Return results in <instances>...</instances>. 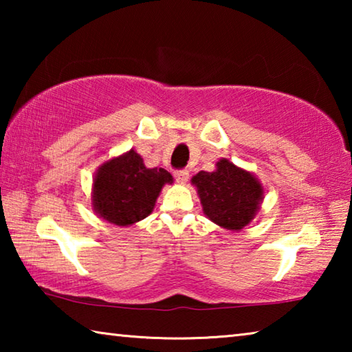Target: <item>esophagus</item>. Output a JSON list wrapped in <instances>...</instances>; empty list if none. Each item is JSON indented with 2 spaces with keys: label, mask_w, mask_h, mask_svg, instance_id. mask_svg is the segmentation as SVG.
<instances>
[{
  "label": "esophagus",
  "mask_w": 352,
  "mask_h": 352,
  "mask_svg": "<svg viewBox=\"0 0 352 352\" xmlns=\"http://www.w3.org/2000/svg\"><path fill=\"white\" fill-rule=\"evenodd\" d=\"M174 175H175V180H177L178 183L184 184V183L188 182V178H189V172H188L186 169H180V170H177Z\"/></svg>",
  "instance_id": "34e87169"
}]
</instances>
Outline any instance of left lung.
I'll return each instance as SVG.
<instances>
[{
  "label": "left lung",
  "instance_id": "1",
  "mask_svg": "<svg viewBox=\"0 0 352 352\" xmlns=\"http://www.w3.org/2000/svg\"><path fill=\"white\" fill-rule=\"evenodd\" d=\"M204 212L225 230L239 231L254 219L264 199V188L252 172L230 160L216 163V170H200L192 177Z\"/></svg>",
  "mask_w": 352,
  "mask_h": 352
}]
</instances>
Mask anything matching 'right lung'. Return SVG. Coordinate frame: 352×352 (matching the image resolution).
<instances>
[{
  "mask_svg": "<svg viewBox=\"0 0 352 352\" xmlns=\"http://www.w3.org/2000/svg\"><path fill=\"white\" fill-rule=\"evenodd\" d=\"M174 178L163 168L148 169L133 148L105 162L93 180L91 205L100 219L129 226L146 219L164 184Z\"/></svg>",
  "mask_w": 352,
  "mask_h": 352,
  "instance_id": "right-lung-1",
  "label": "right lung"
}]
</instances>
